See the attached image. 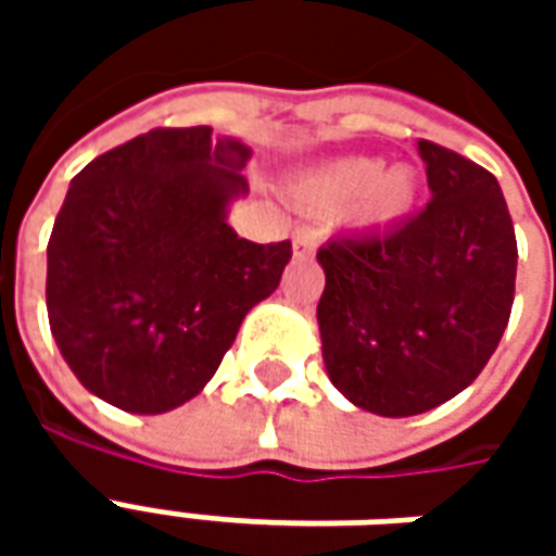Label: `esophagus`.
Listing matches in <instances>:
<instances>
[{"mask_svg": "<svg viewBox=\"0 0 556 556\" xmlns=\"http://www.w3.org/2000/svg\"><path fill=\"white\" fill-rule=\"evenodd\" d=\"M315 247H318V231L306 229V226L294 229V235H291V253H294V258H309L315 253Z\"/></svg>", "mask_w": 556, "mask_h": 556, "instance_id": "obj_1", "label": "esophagus"}]
</instances>
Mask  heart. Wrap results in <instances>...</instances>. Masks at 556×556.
Instances as JSON below:
<instances>
[{"instance_id":"obj_1","label":"heart","mask_w":556,"mask_h":556,"mask_svg":"<svg viewBox=\"0 0 556 556\" xmlns=\"http://www.w3.org/2000/svg\"><path fill=\"white\" fill-rule=\"evenodd\" d=\"M298 193L315 211L351 207L363 226H390L417 205L419 178L410 166L384 169L381 157H339L309 172Z\"/></svg>"}]
</instances>
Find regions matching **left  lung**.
Listing matches in <instances>:
<instances>
[{
  "label": "left lung",
  "instance_id": "1",
  "mask_svg": "<svg viewBox=\"0 0 556 556\" xmlns=\"http://www.w3.org/2000/svg\"><path fill=\"white\" fill-rule=\"evenodd\" d=\"M431 199L402 226L318 250L321 357L351 405L414 417L458 396L497 349L518 247L497 178L419 139Z\"/></svg>",
  "mask_w": 556,
  "mask_h": 556
}]
</instances>
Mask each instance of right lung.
Listing matches in <instances>:
<instances>
[{"label":"right lung","mask_w":556,"mask_h":556,"mask_svg":"<svg viewBox=\"0 0 556 556\" xmlns=\"http://www.w3.org/2000/svg\"><path fill=\"white\" fill-rule=\"evenodd\" d=\"M253 148L211 127H160L91 160L71 181L47 243V315L91 396L166 414L199 396L291 243L229 226L250 193Z\"/></svg>","instance_id":"obj_1"}]
</instances>
